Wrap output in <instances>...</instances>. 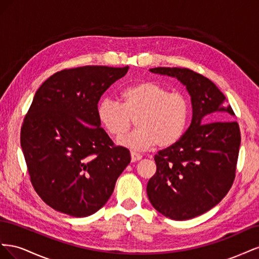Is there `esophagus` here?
Listing matches in <instances>:
<instances>
[{"label": "esophagus", "mask_w": 259, "mask_h": 259, "mask_svg": "<svg viewBox=\"0 0 259 259\" xmlns=\"http://www.w3.org/2000/svg\"><path fill=\"white\" fill-rule=\"evenodd\" d=\"M142 158H143V155L140 154V153H137V152H135V151H132V152H131V159H132V162L139 161V160H142Z\"/></svg>", "instance_id": "1"}]
</instances>
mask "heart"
Returning a JSON list of instances; mask_svg holds the SVG:
<instances>
[{"mask_svg":"<svg viewBox=\"0 0 259 259\" xmlns=\"http://www.w3.org/2000/svg\"><path fill=\"white\" fill-rule=\"evenodd\" d=\"M123 104L106 97L98 105V117L114 137H121L136 119V131L119 139L133 150H147L153 146L167 148L184 136L190 116L187 98L154 82L130 86L122 93Z\"/></svg>","mask_w":259,"mask_h":259,"instance_id":"heart-1","label":"heart"}]
</instances>
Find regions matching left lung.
<instances>
[{
    "label": "left lung",
    "mask_w": 259,
    "mask_h": 259,
    "mask_svg": "<svg viewBox=\"0 0 259 259\" xmlns=\"http://www.w3.org/2000/svg\"><path fill=\"white\" fill-rule=\"evenodd\" d=\"M153 73L176 77L189 93L192 120L182 139L155 154V174L147 194L152 206L175 221L204 214L228 193L236 177L241 144L234 112L217 86L187 68L158 67ZM213 119H225L206 123Z\"/></svg>",
    "instance_id": "1"
}]
</instances>
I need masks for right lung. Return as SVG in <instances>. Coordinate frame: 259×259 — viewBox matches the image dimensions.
Wrapping results in <instances>:
<instances>
[{
	"instance_id": "1",
	"label": "right lung",
	"mask_w": 259,
	"mask_h": 259,
	"mask_svg": "<svg viewBox=\"0 0 259 259\" xmlns=\"http://www.w3.org/2000/svg\"><path fill=\"white\" fill-rule=\"evenodd\" d=\"M127 71V66L65 69L35 93L20 145L34 190L60 213H96L131 162L128 149L114 146L97 112L101 95Z\"/></svg>"
}]
</instances>
